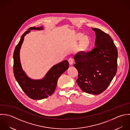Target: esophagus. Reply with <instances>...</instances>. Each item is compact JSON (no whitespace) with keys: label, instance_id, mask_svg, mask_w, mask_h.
I'll use <instances>...</instances> for the list:
<instances>
[{"label":"esophagus","instance_id":"34e87169","mask_svg":"<svg viewBox=\"0 0 130 130\" xmlns=\"http://www.w3.org/2000/svg\"><path fill=\"white\" fill-rule=\"evenodd\" d=\"M68 62H69V65L70 66H72L73 65V60L72 58H70L68 59Z\"/></svg>","mask_w":130,"mask_h":130}]
</instances>
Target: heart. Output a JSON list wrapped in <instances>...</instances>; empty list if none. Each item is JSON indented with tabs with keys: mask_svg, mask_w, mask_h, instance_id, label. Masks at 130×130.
<instances>
[{
	"mask_svg": "<svg viewBox=\"0 0 130 130\" xmlns=\"http://www.w3.org/2000/svg\"><path fill=\"white\" fill-rule=\"evenodd\" d=\"M76 40H80L79 46H78V50L81 53H84L87 52L91 44V40L89 36L87 35H84L82 33H78L77 35Z\"/></svg>",
	"mask_w": 130,
	"mask_h": 130,
	"instance_id": "obj_1",
	"label": "heart"
}]
</instances>
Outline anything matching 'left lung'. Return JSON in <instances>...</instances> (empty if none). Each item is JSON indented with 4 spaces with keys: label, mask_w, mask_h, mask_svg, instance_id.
I'll use <instances>...</instances> for the list:
<instances>
[{
    "label": "left lung",
    "mask_w": 130,
    "mask_h": 130,
    "mask_svg": "<svg viewBox=\"0 0 130 130\" xmlns=\"http://www.w3.org/2000/svg\"><path fill=\"white\" fill-rule=\"evenodd\" d=\"M95 47L87 53H77L74 57L78 70L76 82L85 92L99 94L107 88L116 74L118 51L111 37L97 28Z\"/></svg>",
    "instance_id": "obj_1"
}]
</instances>
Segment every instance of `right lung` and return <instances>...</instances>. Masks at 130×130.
<instances>
[{"instance_id":"add662e5","label":"right lung","mask_w":130,"mask_h":130,"mask_svg":"<svg viewBox=\"0 0 130 130\" xmlns=\"http://www.w3.org/2000/svg\"><path fill=\"white\" fill-rule=\"evenodd\" d=\"M44 27H31L25 31L15 48L13 53V73L15 78L22 90L29 98L40 100L51 96L54 93L59 77L69 68V63L64 60L54 65L45 77L41 79H32L28 77L23 70L20 61V52L25 36L30 30H42Z\"/></svg>"}]
</instances>
